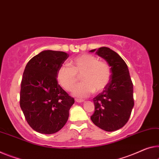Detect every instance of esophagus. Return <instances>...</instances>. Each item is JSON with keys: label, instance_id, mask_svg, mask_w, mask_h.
I'll return each instance as SVG.
<instances>
[{"label": "esophagus", "instance_id": "1", "mask_svg": "<svg viewBox=\"0 0 159 159\" xmlns=\"http://www.w3.org/2000/svg\"><path fill=\"white\" fill-rule=\"evenodd\" d=\"M75 101H76L77 102H78V103H81V102H84V100H83V99H75Z\"/></svg>", "mask_w": 159, "mask_h": 159}]
</instances>
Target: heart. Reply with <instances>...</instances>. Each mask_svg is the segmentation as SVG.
Segmentation results:
<instances>
[{
	"label": "heart",
	"mask_w": 159,
	"mask_h": 159,
	"mask_svg": "<svg viewBox=\"0 0 159 159\" xmlns=\"http://www.w3.org/2000/svg\"><path fill=\"white\" fill-rule=\"evenodd\" d=\"M70 66L61 65L57 70V79L65 90L71 91L79 80V76H81L82 82L77 85L72 92L77 97L84 98L94 91H103L110 81V66L92 55L77 56L70 61Z\"/></svg>",
	"instance_id": "1"
}]
</instances>
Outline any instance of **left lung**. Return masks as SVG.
I'll list each match as a JSON object with an SVG mask.
<instances>
[{
    "label": "left lung",
    "instance_id": "1",
    "mask_svg": "<svg viewBox=\"0 0 159 159\" xmlns=\"http://www.w3.org/2000/svg\"><path fill=\"white\" fill-rule=\"evenodd\" d=\"M96 54L108 62L111 75L107 87L93 99L95 108L91 120L104 131H114L123 127L131 116L134 104L133 83L127 65L116 52L102 47Z\"/></svg>",
    "mask_w": 159,
    "mask_h": 159
}]
</instances>
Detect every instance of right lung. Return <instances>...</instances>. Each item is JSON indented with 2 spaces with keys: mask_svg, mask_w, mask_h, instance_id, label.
I'll list each match as a JSON object with an SVG mask.
<instances>
[{
  "mask_svg": "<svg viewBox=\"0 0 159 159\" xmlns=\"http://www.w3.org/2000/svg\"><path fill=\"white\" fill-rule=\"evenodd\" d=\"M69 55L62 51L44 50L26 65L22 78L20 106L30 127L51 134L67 122L75 99L57 83V72Z\"/></svg>",
  "mask_w": 159,
  "mask_h": 159,
  "instance_id": "add662e5",
  "label": "right lung"
}]
</instances>
